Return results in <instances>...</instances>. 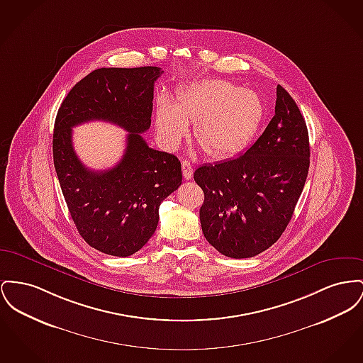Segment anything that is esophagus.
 Listing matches in <instances>:
<instances>
[{"mask_svg":"<svg viewBox=\"0 0 363 363\" xmlns=\"http://www.w3.org/2000/svg\"><path fill=\"white\" fill-rule=\"evenodd\" d=\"M181 166H182V174H184V178H185V179H192L193 169L192 166H191V163H189L188 160H182Z\"/></svg>","mask_w":363,"mask_h":363,"instance_id":"obj_1","label":"esophagus"}]
</instances>
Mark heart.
I'll return each instance as SVG.
<instances>
[{
  "label": "heart",
  "mask_w": 363,
  "mask_h": 363,
  "mask_svg": "<svg viewBox=\"0 0 363 363\" xmlns=\"http://www.w3.org/2000/svg\"><path fill=\"white\" fill-rule=\"evenodd\" d=\"M263 106L254 91L223 79H203L182 86L174 104L160 97L156 125L162 138L177 145L194 123V140L213 160L233 157L255 137Z\"/></svg>",
  "instance_id": "1"
}]
</instances>
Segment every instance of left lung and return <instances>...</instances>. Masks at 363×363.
I'll return each instance as SVG.
<instances>
[{"label": "left lung", "mask_w": 363, "mask_h": 363, "mask_svg": "<svg viewBox=\"0 0 363 363\" xmlns=\"http://www.w3.org/2000/svg\"><path fill=\"white\" fill-rule=\"evenodd\" d=\"M310 167L306 121L277 86L276 113L244 155L204 164L193 178L204 192L200 223L222 255L242 259L270 248L285 232Z\"/></svg>", "instance_id": "obj_1"}]
</instances>
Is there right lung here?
<instances>
[{
	"instance_id": "add662e5",
	"label": "right lung",
	"mask_w": 363,
	"mask_h": 363,
	"mask_svg": "<svg viewBox=\"0 0 363 363\" xmlns=\"http://www.w3.org/2000/svg\"><path fill=\"white\" fill-rule=\"evenodd\" d=\"M159 67L99 68L65 96L53 133V162L71 218L86 242L107 255H133L155 233L162 201L182 182L177 156L150 148ZM104 120L129 133L121 162L109 171L87 169L72 147V128Z\"/></svg>"
}]
</instances>
